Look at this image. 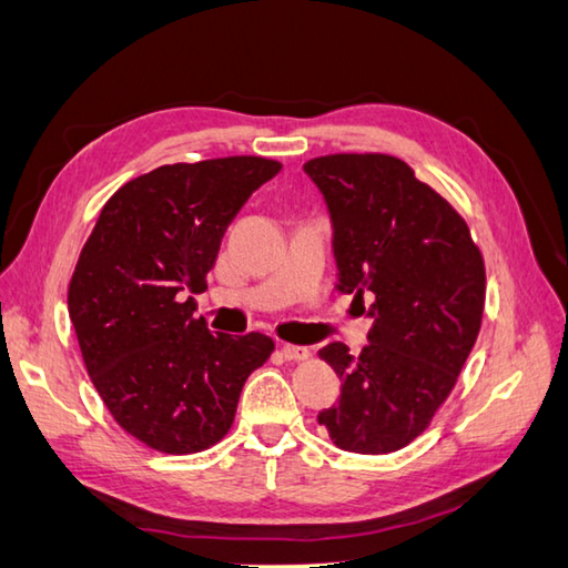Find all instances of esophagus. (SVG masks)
<instances>
[{
  "label": "esophagus",
  "mask_w": 568,
  "mask_h": 568,
  "mask_svg": "<svg viewBox=\"0 0 568 568\" xmlns=\"http://www.w3.org/2000/svg\"><path fill=\"white\" fill-rule=\"evenodd\" d=\"M281 349H283V357H285V359H295V363H301V359H307V357H311V349L303 347V345H291V343H285Z\"/></svg>",
  "instance_id": "esophagus-1"
}]
</instances>
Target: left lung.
Here are the masks:
<instances>
[{"label": "left lung", "mask_w": 568, "mask_h": 568, "mask_svg": "<svg viewBox=\"0 0 568 568\" xmlns=\"http://www.w3.org/2000/svg\"><path fill=\"white\" fill-rule=\"evenodd\" d=\"M303 171L333 221L337 291L373 301L363 353L343 343L320 349L343 392L317 422L339 449L387 455L427 429L477 343L481 253L462 215L405 161L333 153Z\"/></svg>", "instance_id": "1"}]
</instances>
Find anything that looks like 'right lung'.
Listing matches in <instances>:
<instances>
[{"mask_svg":"<svg viewBox=\"0 0 568 568\" xmlns=\"http://www.w3.org/2000/svg\"><path fill=\"white\" fill-rule=\"evenodd\" d=\"M281 171L261 156L171 163L111 195L69 283L87 373L143 445L193 455L233 425L241 389L275 349L261 333H211L193 295L235 213Z\"/></svg>","mask_w":568,"mask_h":568,"instance_id":"add662e5","label":"right lung"}]
</instances>
